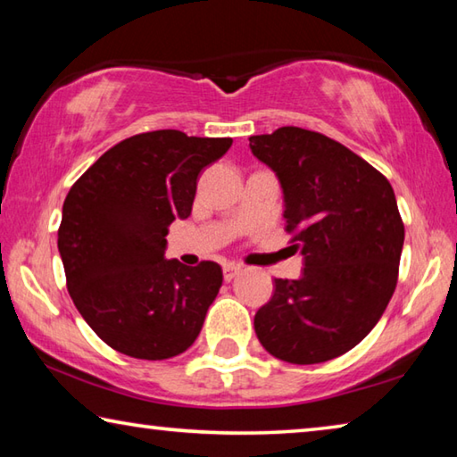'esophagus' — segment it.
<instances>
[{
    "mask_svg": "<svg viewBox=\"0 0 457 457\" xmlns=\"http://www.w3.org/2000/svg\"><path fill=\"white\" fill-rule=\"evenodd\" d=\"M239 272H242V266H237V264H226V266H223V280L231 282Z\"/></svg>",
    "mask_w": 457,
    "mask_h": 457,
    "instance_id": "obj_1",
    "label": "esophagus"
}]
</instances>
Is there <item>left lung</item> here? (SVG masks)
Instances as JSON below:
<instances>
[{"mask_svg":"<svg viewBox=\"0 0 457 457\" xmlns=\"http://www.w3.org/2000/svg\"><path fill=\"white\" fill-rule=\"evenodd\" d=\"M284 189L286 231L304 253L300 280L274 278L253 316L272 357L314 365L365 338L395 292L405 226L383 173L335 138L298 127L250 137Z\"/></svg>","mask_w":457,"mask_h":457,"instance_id":"obj_1","label":"left lung"}]
</instances>
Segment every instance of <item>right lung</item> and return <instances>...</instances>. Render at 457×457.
<instances>
[{
    "label": "right lung",
    "instance_id": "right-lung-1",
    "mask_svg": "<svg viewBox=\"0 0 457 457\" xmlns=\"http://www.w3.org/2000/svg\"><path fill=\"white\" fill-rule=\"evenodd\" d=\"M229 146L173 129L141 133L111 146L68 191L58 228L66 286L111 349L163 361L195 343L221 266L165 260V236L175 218H189L199 173Z\"/></svg>",
    "mask_w": 457,
    "mask_h": 457
}]
</instances>
